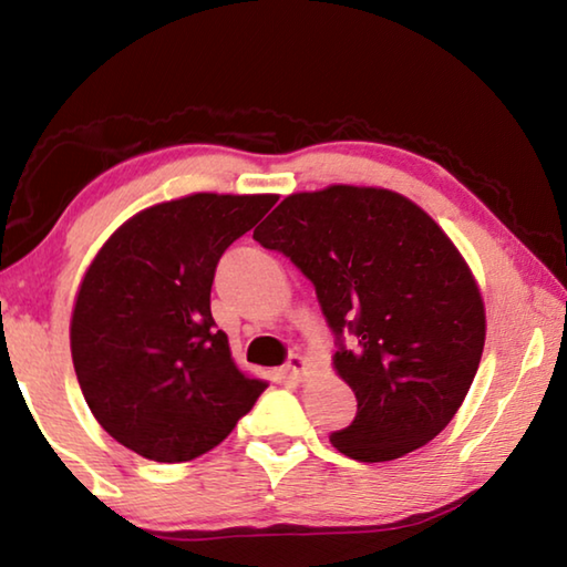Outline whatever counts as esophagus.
<instances>
[{"label": "esophagus", "mask_w": 567, "mask_h": 567, "mask_svg": "<svg viewBox=\"0 0 567 567\" xmlns=\"http://www.w3.org/2000/svg\"><path fill=\"white\" fill-rule=\"evenodd\" d=\"M307 368H310V362H307L302 354L292 352L290 358H287V362H285V375L290 378V380H302L307 375Z\"/></svg>", "instance_id": "esophagus-1"}]
</instances>
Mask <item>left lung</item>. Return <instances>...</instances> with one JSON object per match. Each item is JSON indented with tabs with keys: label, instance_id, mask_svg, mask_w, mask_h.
<instances>
[{
	"label": "left lung",
	"instance_id": "1",
	"mask_svg": "<svg viewBox=\"0 0 567 567\" xmlns=\"http://www.w3.org/2000/svg\"><path fill=\"white\" fill-rule=\"evenodd\" d=\"M252 237L315 285L334 334L358 415L330 443L360 463L430 443L463 405L485 344L475 277L435 219L398 192L332 185L285 197Z\"/></svg>",
	"mask_w": 567,
	"mask_h": 567
}]
</instances>
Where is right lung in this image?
I'll list each match as a JSON object with an SVG mask.
<instances>
[{
    "label": "right lung",
    "instance_id": "right-lung-1",
    "mask_svg": "<svg viewBox=\"0 0 567 567\" xmlns=\"http://www.w3.org/2000/svg\"><path fill=\"white\" fill-rule=\"evenodd\" d=\"M275 195H197L127 219L76 292L70 342L76 380L100 425L155 463L217 447L267 382L247 378L217 330L209 292L219 257Z\"/></svg>",
    "mask_w": 567,
    "mask_h": 567
}]
</instances>
